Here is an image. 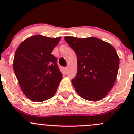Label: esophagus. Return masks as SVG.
Returning <instances> with one entry per match:
<instances>
[{"mask_svg": "<svg viewBox=\"0 0 134 134\" xmlns=\"http://www.w3.org/2000/svg\"><path fill=\"white\" fill-rule=\"evenodd\" d=\"M64 70H65V74H67V72H68V67H65V68L64 69Z\"/></svg>", "mask_w": 134, "mask_h": 134, "instance_id": "obj_1", "label": "esophagus"}]
</instances>
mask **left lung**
Listing matches in <instances>:
<instances>
[{
  "instance_id": "obj_1",
  "label": "left lung",
  "mask_w": 134,
  "mask_h": 134,
  "mask_svg": "<svg viewBox=\"0 0 134 134\" xmlns=\"http://www.w3.org/2000/svg\"><path fill=\"white\" fill-rule=\"evenodd\" d=\"M64 39L77 57V72L72 80L77 93L88 101L102 99L117 76L119 57L115 48L94 37L65 36Z\"/></svg>"
}]
</instances>
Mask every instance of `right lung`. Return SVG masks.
Returning a JSON list of instances; mask_svg holds the SVG:
<instances>
[{
    "mask_svg": "<svg viewBox=\"0 0 134 134\" xmlns=\"http://www.w3.org/2000/svg\"><path fill=\"white\" fill-rule=\"evenodd\" d=\"M60 37L35 35L17 48L13 69L21 90L30 100L41 102L55 95L62 74L52 54Z\"/></svg>",
    "mask_w": 134,
    "mask_h": 134,
    "instance_id": "add662e5",
    "label": "right lung"
}]
</instances>
